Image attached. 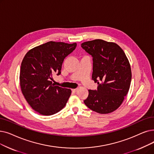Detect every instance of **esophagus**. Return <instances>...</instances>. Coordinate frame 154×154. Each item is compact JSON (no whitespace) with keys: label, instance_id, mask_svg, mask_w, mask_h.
<instances>
[{"label":"esophagus","instance_id":"1","mask_svg":"<svg viewBox=\"0 0 154 154\" xmlns=\"http://www.w3.org/2000/svg\"><path fill=\"white\" fill-rule=\"evenodd\" d=\"M77 90H78L77 89H72V91L73 92H76L77 91Z\"/></svg>","mask_w":154,"mask_h":154}]
</instances>
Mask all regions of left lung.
<instances>
[{"label": "left lung", "instance_id": "8db88e82", "mask_svg": "<svg viewBox=\"0 0 154 154\" xmlns=\"http://www.w3.org/2000/svg\"><path fill=\"white\" fill-rule=\"evenodd\" d=\"M92 57V79L99 85L89 90L85 104L100 114L117 109L128 92L131 80V66L125 52L115 43L94 39L81 44Z\"/></svg>", "mask_w": 154, "mask_h": 154}]
</instances>
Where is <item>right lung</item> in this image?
<instances>
[{
  "label": "right lung",
  "instance_id": "obj_1",
  "mask_svg": "<svg viewBox=\"0 0 154 154\" xmlns=\"http://www.w3.org/2000/svg\"><path fill=\"white\" fill-rule=\"evenodd\" d=\"M77 43L49 42L30 50L25 55L20 70V85L28 103L39 114L50 116L62 109L71 90L55 85L53 75L61 73L66 57Z\"/></svg>",
  "mask_w": 154,
  "mask_h": 154
}]
</instances>
